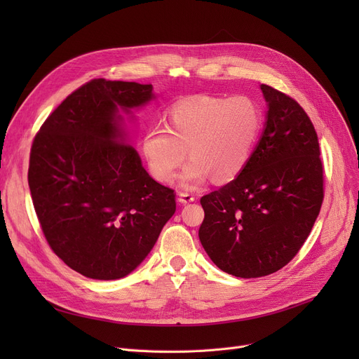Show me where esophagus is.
Wrapping results in <instances>:
<instances>
[{"label": "esophagus", "mask_w": 359, "mask_h": 359, "mask_svg": "<svg viewBox=\"0 0 359 359\" xmlns=\"http://www.w3.org/2000/svg\"><path fill=\"white\" fill-rule=\"evenodd\" d=\"M179 202L180 203H189L195 201V196L192 194H187V192H179Z\"/></svg>", "instance_id": "34e87169"}]
</instances>
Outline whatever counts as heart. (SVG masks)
<instances>
[{
	"label": "heart",
	"mask_w": 359,
	"mask_h": 359,
	"mask_svg": "<svg viewBox=\"0 0 359 359\" xmlns=\"http://www.w3.org/2000/svg\"><path fill=\"white\" fill-rule=\"evenodd\" d=\"M167 126L151 125L142 138L149 173L172 182L180 175L184 187H198L210 176L217 183L236 179L249 164L262 130V110L246 96L221 97L199 94L175 103L167 111Z\"/></svg>",
	"instance_id": "obj_1"
}]
</instances>
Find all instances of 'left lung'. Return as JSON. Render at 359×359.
I'll return each mask as SVG.
<instances>
[{
  "mask_svg": "<svg viewBox=\"0 0 359 359\" xmlns=\"http://www.w3.org/2000/svg\"><path fill=\"white\" fill-rule=\"evenodd\" d=\"M266 122L246 168L201 198L199 240L215 265L237 278L284 268L311 233L322 208L323 163L304 109L271 86H260Z\"/></svg>",
  "mask_w": 359,
  "mask_h": 359,
  "instance_id": "obj_1",
  "label": "left lung"
}]
</instances>
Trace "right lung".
Returning a JSON list of instances; mask_svg holds the SVG:
<instances>
[{"mask_svg": "<svg viewBox=\"0 0 359 359\" xmlns=\"http://www.w3.org/2000/svg\"><path fill=\"white\" fill-rule=\"evenodd\" d=\"M154 99L153 86L86 83L37 132L29 187L53 253L75 272L110 280L134 271L176 211V194L149 177L119 110Z\"/></svg>", "mask_w": 359, "mask_h": 359, "instance_id": "obj_1", "label": "right lung"}]
</instances>
